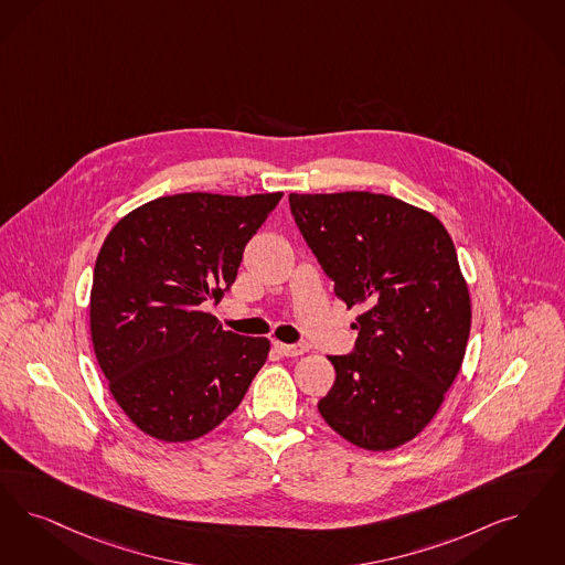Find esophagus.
Listing matches in <instances>:
<instances>
[{
  "label": "esophagus",
  "instance_id": "34e87169",
  "mask_svg": "<svg viewBox=\"0 0 565 565\" xmlns=\"http://www.w3.org/2000/svg\"><path fill=\"white\" fill-rule=\"evenodd\" d=\"M275 351L284 358H298L302 353H307L305 344H284V342H275Z\"/></svg>",
  "mask_w": 565,
  "mask_h": 565
}]
</instances>
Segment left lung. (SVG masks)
Masks as SVG:
<instances>
[{"instance_id": "obj_1", "label": "left lung", "mask_w": 565, "mask_h": 565, "mask_svg": "<svg viewBox=\"0 0 565 565\" xmlns=\"http://www.w3.org/2000/svg\"><path fill=\"white\" fill-rule=\"evenodd\" d=\"M290 210L334 294L362 316L355 349L330 355L323 420L363 450L404 446L430 423L462 360L471 298L451 237L391 195L290 193Z\"/></svg>"}]
</instances>
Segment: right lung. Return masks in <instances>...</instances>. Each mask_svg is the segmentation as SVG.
I'll return each mask as SVG.
<instances>
[{"label": "right lung", "instance_id": "1", "mask_svg": "<svg viewBox=\"0 0 565 565\" xmlns=\"http://www.w3.org/2000/svg\"><path fill=\"white\" fill-rule=\"evenodd\" d=\"M281 200L179 193L145 203L94 265L92 344L115 402L161 441H191L242 404L269 340L225 332L202 311L233 286L244 248Z\"/></svg>", "mask_w": 565, "mask_h": 565}]
</instances>
